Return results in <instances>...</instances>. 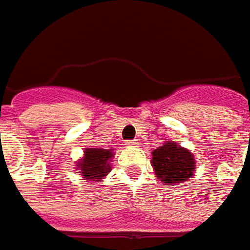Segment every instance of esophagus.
Wrapping results in <instances>:
<instances>
[{"instance_id": "1", "label": "esophagus", "mask_w": 250, "mask_h": 250, "mask_svg": "<svg viewBox=\"0 0 250 250\" xmlns=\"http://www.w3.org/2000/svg\"><path fill=\"white\" fill-rule=\"evenodd\" d=\"M125 145H127V146H135V145H137V141H135V140H130V141H125Z\"/></svg>"}]
</instances>
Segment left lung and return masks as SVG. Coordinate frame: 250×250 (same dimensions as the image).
<instances>
[{"instance_id": "left-lung-1", "label": "left lung", "mask_w": 250, "mask_h": 250, "mask_svg": "<svg viewBox=\"0 0 250 250\" xmlns=\"http://www.w3.org/2000/svg\"><path fill=\"white\" fill-rule=\"evenodd\" d=\"M151 163L160 183L176 187L192 178L196 165L194 155L173 141H166L158 149H153Z\"/></svg>"}]
</instances>
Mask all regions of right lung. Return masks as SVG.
<instances>
[{
	"label": "right lung",
	"mask_w": 250,
	"mask_h": 250,
	"mask_svg": "<svg viewBox=\"0 0 250 250\" xmlns=\"http://www.w3.org/2000/svg\"><path fill=\"white\" fill-rule=\"evenodd\" d=\"M112 149L102 148H85L84 156L76 163V170H80V176L88 181H101L112 170Z\"/></svg>",
	"instance_id": "obj_1"
}]
</instances>
